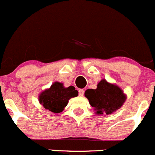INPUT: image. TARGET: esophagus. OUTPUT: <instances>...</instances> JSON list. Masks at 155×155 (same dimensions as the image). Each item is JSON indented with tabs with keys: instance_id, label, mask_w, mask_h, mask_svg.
Segmentation results:
<instances>
[{
	"instance_id": "obj_1",
	"label": "esophagus",
	"mask_w": 155,
	"mask_h": 155,
	"mask_svg": "<svg viewBox=\"0 0 155 155\" xmlns=\"http://www.w3.org/2000/svg\"><path fill=\"white\" fill-rule=\"evenodd\" d=\"M84 91H83V89H79V95L80 96V97H83L84 96Z\"/></svg>"
}]
</instances>
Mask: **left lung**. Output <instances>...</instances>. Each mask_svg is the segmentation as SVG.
Here are the masks:
<instances>
[{"instance_id":"1","label":"left lung","mask_w":155,"mask_h":155,"mask_svg":"<svg viewBox=\"0 0 155 155\" xmlns=\"http://www.w3.org/2000/svg\"><path fill=\"white\" fill-rule=\"evenodd\" d=\"M84 96L98 115L110 114L116 111L126 99V96L120 87L108 83L105 79L98 83L97 89L86 90Z\"/></svg>"}]
</instances>
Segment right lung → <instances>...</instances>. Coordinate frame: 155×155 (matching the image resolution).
<instances>
[{
    "label": "right lung",
    "instance_id": "1",
    "mask_svg": "<svg viewBox=\"0 0 155 155\" xmlns=\"http://www.w3.org/2000/svg\"><path fill=\"white\" fill-rule=\"evenodd\" d=\"M78 94L73 86L64 87L62 83L56 82L50 88L41 93L38 99L45 109L58 114L64 110L69 99L77 97Z\"/></svg>",
    "mask_w": 155,
    "mask_h": 155
}]
</instances>
